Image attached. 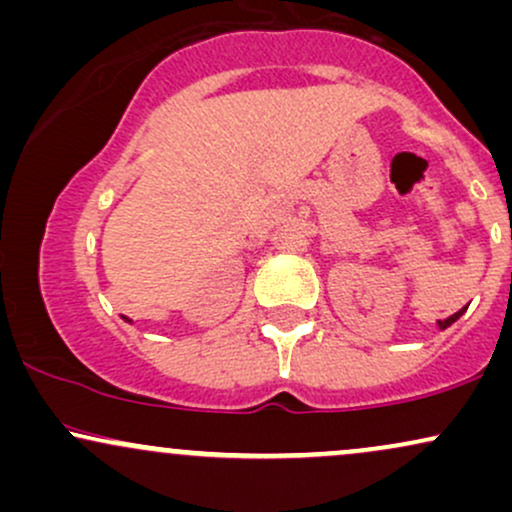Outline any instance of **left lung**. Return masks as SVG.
I'll return each mask as SVG.
<instances>
[{
	"instance_id": "left-lung-1",
	"label": "left lung",
	"mask_w": 512,
	"mask_h": 512,
	"mask_svg": "<svg viewBox=\"0 0 512 512\" xmlns=\"http://www.w3.org/2000/svg\"><path fill=\"white\" fill-rule=\"evenodd\" d=\"M462 310H464V308H462ZM462 310H460V313H455V315L445 317V320H438V325H440V327H443V330H445V327H450V325H452V322H455V320H457V317H460V315H462Z\"/></svg>"
}]
</instances>
